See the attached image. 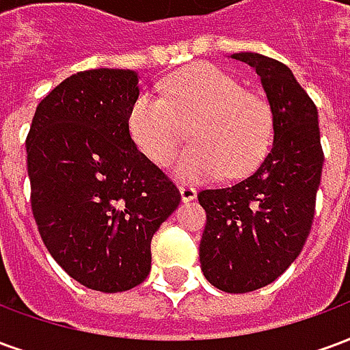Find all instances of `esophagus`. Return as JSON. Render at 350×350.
Segmentation results:
<instances>
[{"mask_svg": "<svg viewBox=\"0 0 350 350\" xmlns=\"http://www.w3.org/2000/svg\"><path fill=\"white\" fill-rule=\"evenodd\" d=\"M180 193H182L183 202H191V200L197 198V189L191 187V185H180Z\"/></svg>", "mask_w": 350, "mask_h": 350, "instance_id": "1", "label": "esophagus"}]
</instances>
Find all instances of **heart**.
<instances>
[{
  "label": "heart",
  "mask_w": 350,
  "mask_h": 350,
  "mask_svg": "<svg viewBox=\"0 0 350 350\" xmlns=\"http://www.w3.org/2000/svg\"><path fill=\"white\" fill-rule=\"evenodd\" d=\"M189 125L193 144L178 161L185 180L225 172L245 174L262 159L271 138V110L262 95L210 64L191 65L161 82V95L140 93L129 110V133L159 167L174 159Z\"/></svg>",
  "instance_id": "obj_1"
}]
</instances>
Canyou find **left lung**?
<instances>
[{
    "label": "left lung",
    "mask_w": 350,
    "mask_h": 350,
    "mask_svg": "<svg viewBox=\"0 0 350 350\" xmlns=\"http://www.w3.org/2000/svg\"><path fill=\"white\" fill-rule=\"evenodd\" d=\"M230 57L260 77L273 142L247 178L198 193L206 212L200 266L219 291L243 294L270 285L300 255L315 217L324 153L315 103L291 69L253 52Z\"/></svg>",
    "instance_id": "1"
}]
</instances>
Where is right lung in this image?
Returning a JSON list of instances; mask_svg holds the SVG:
<instances>
[{"instance_id":"add662e5","label":"right lung","mask_w":350,"mask_h":350,"mask_svg":"<svg viewBox=\"0 0 350 350\" xmlns=\"http://www.w3.org/2000/svg\"><path fill=\"white\" fill-rule=\"evenodd\" d=\"M137 84L129 69L77 72L39 103L26 138L42 242L75 281L100 293L148 278L153 234L182 200L131 138Z\"/></svg>"}]
</instances>
